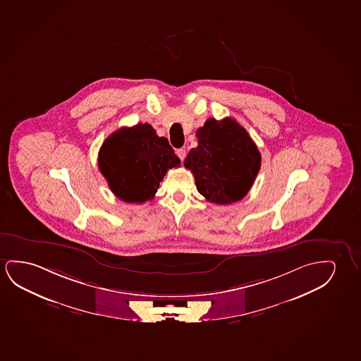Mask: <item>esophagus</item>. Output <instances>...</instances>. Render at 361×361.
Segmentation results:
<instances>
[{"mask_svg": "<svg viewBox=\"0 0 361 361\" xmlns=\"http://www.w3.org/2000/svg\"><path fill=\"white\" fill-rule=\"evenodd\" d=\"M176 155H178V159L183 161L185 157H186V150H185V149H178V150H176Z\"/></svg>", "mask_w": 361, "mask_h": 361, "instance_id": "obj_1", "label": "esophagus"}]
</instances>
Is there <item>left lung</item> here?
I'll list each match as a JSON object with an SVG mask.
<instances>
[{
	"mask_svg": "<svg viewBox=\"0 0 361 361\" xmlns=\"http://www.w3.org/2000/svg\"><path fill=\"white\" fill-rule=\"evenodd\" d=\"M196 136L199 145L183 165L192 171L200 194L219 204L243 199L261 169V154L246 129L232 118H209Z\"/></svg>",
	"mask_w": 361,
	"mask_h": 361,
	"instance_id": "8db88e82",
	"label": "left lung"
}]
</instances>
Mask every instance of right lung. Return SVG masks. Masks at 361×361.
Instances as JSON below:
<instances>
[{"mask_svg":"<svg viewBox=\"0 0 361 361\" xmlns=\"http://www.w3.org/2000/svg\"><path fill=\"white\" fill-rule=\"evenodd\" d=\"M98 165L116 197L144 204L157 194L167 170L180 166V159L166 137L157 136L150 124L139 123L105 139Z\"/></svg>","mask_w":361,"mask_h":361,"instance_id":"1","label":"right lung"}]
</instances>
